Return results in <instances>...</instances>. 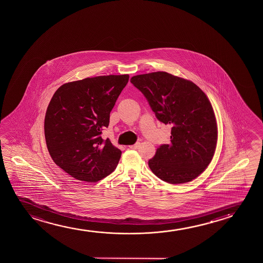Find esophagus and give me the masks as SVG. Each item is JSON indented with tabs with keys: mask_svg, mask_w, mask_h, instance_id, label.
Here are the masks:
<instances>
[{
	"mask_svg": "<svg viewBox=\"0 0 263 263\" xmlns=\"http://www.w3.org/2000/svg\"><path fill=\"white\" fill-rule=\"evenodd\" d=\"M139 146H140V143H139V142H137V143L133 144V145H130L129 147L131 148V149H138Z\"/></svg>",
	"mask_w": 263,
	"mask_h": 263,
	"instance_id": "obj_1",
	"label": "esophagus"
}]
</instances>
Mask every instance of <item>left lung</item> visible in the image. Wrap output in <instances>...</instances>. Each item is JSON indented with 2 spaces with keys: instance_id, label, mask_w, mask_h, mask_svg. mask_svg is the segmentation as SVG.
<instances>
[{
  "instance_id": "left-lung-1",
  "label": "left lung",
  "mask_w": 263,
  "mask_h": 263,
  "mask_svg": "<svg viewBox=\"0 0 263 263\" xmlns=\"http://www.w3.org/2000/svg\"><path fill=\"white\" fill-rule=\"evenodd\" d=\"M134 86L146 98L159 121L171 125V143L161 144L148 165L163 181L186 183L212 160L217 126L212 105L191 81L166 72L133 76Z\"/></svg>"
}]
</instances>
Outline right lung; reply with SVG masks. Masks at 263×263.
<instances>
[{
  "mask_svg": "<svg viewBox=\"0 0 263 263\" xmlns=\"http://www.w3.org/2000/svg\"><path fill=\"white\" fill-rule=\"evenodd\" d=\"M129 76H104L65 83L51 99L45 137L53 161L78 180L96 182L116 169L121 151L101 134Z\"/></svg>",
  "mask_w": 263,
  "mask_h": 263,
  "instance_id": "right-lung-1",
  "label": "right lung"
}]
</instances>
